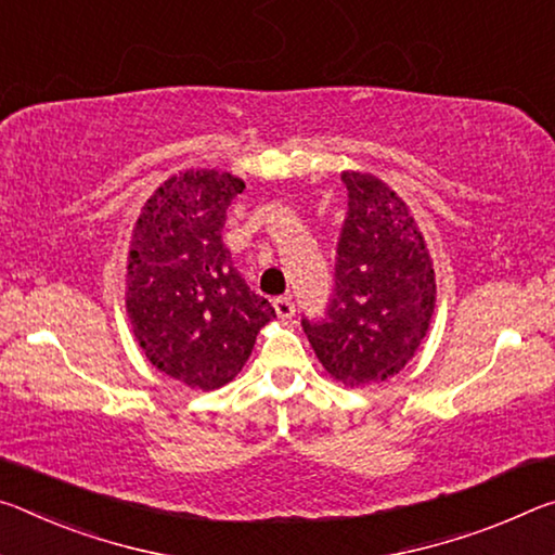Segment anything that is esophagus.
<instances>
[{"mask_svg": "<svg viewBox=\"0 0 555 555\" xmlns=\"http://www.w3.org/2000/svg\"><path fill=\"white\" fill-rule=\"evenodd\" d=\"M272 307H275L280 320H289V317L295 314V302L289 297H278L275 302H272Z\"/></svg>", "mask_w": 555, "mask_h": 555, "instance_id": "obj_1", "label": "esophagus"}]
</instances>
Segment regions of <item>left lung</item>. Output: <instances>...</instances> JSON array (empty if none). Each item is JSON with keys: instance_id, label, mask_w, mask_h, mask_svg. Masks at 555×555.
<instances>
[{"instance_id": "1", "label": "left lung", "mask_w": 555, "mask_h": 555, "mask_svg": "<svg viewBox=\"0 0 555 555\" xmlns=\"http://www.w3.org/2000/svg\"><path fill=\"white\" fill-rule=\"evenodd\" d=\"M334 295L322 322L302 320L326 374L359 388L396 376L421 347L435 312V270L401 196L374 175L344 171Z\"/></svg>"}]
</instances>
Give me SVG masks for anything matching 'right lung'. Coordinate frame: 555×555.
Instances as JSON below:
<instances>
[{
    "label": "right lung",
    "mask_w": 555,
    "mask_h": 555,
    "mask_svg": "<svg viewBox=\"0 0 555 555\" xmlns=\"http://www.w3.org/2000/svg\"><path fill=\"white\" fill-rule=\"evenodd\" d=\"M243 179L216 169L169 177L132 229L125 307L144 357L189 388L238 376L275 310L250 293L221 241Z\"/></svg>",
    "instance_id": "1"
}]
</instances>
